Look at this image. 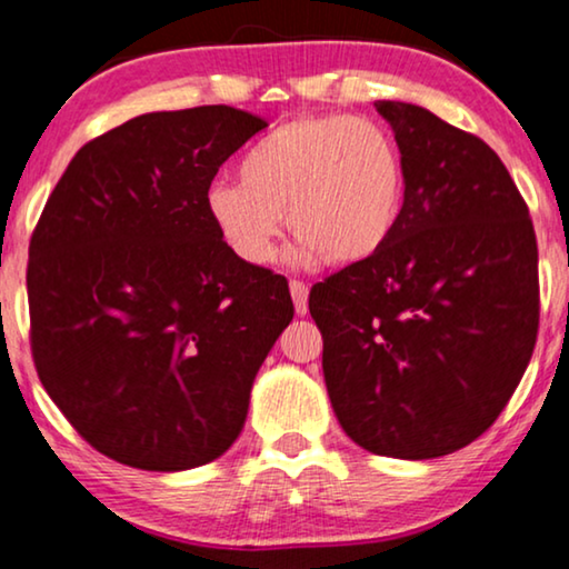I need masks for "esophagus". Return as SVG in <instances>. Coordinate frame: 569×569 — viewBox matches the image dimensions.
<instances>
[{
  "instance_id": "esophagus-1",
  "label": "esophagus",
  "mask_w": 569,
  "mask_h": 569,
  "mask_svg": "<svg viewBox=\"0 0 569 569\" xmlns=\"http://www.w3.org/2000/svg\"><path fill=\"white\" fill-rule=\"evenodd\" d=\"M290 292H292L295 310H298V316H306L308 313V284L300 282V279H292Z\"/></svg>"
}]
</instances>
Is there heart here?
Instances as JSON below:
<instances>
[{"label": "heart", "instance_id": "b5f03b06", "mask_svg": "<svg viewBox=\"0 0 569 569\" xmlns=\"http://www.w3.org/2000/svg\"><path fill=\"white\" fill-rule=\"evenodd\" d=\"M240 183L209 186L204 209L248 267L277 259L283 214L300 263H360L391 240L407 199V158L383 123L352 113L287 121L243 154Z\"/></svg>", "mask_w": 569, "mask_h": 569}]
</instances>
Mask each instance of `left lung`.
<instances>
[{
  "label": "left lung",
  "mask_w": 569,
  "mask_h": 569,
  "mask_svg": "<svg viewBox=\"0 0 569 569\" xmlns=\"http://www.w3.org/2000/svg\"><path fill=\"white\" fill-rule=\"evenodd\" d=\"M407 158L393 236L313 284L339 425L376 456H448L485 435L539 333V248L508 168L427 108L378 100Z\"/></svg>",
  "instance_id": "obj_1"
}]
</instances>
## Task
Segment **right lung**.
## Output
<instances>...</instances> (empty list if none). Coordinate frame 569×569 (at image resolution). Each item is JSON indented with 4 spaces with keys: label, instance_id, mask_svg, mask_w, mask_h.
<instances>
[{
    "label": "right lung",
    "instance_id": "right-lung-1",
    "mask_svg": "<svg viewBox=\"0 0 569 569\" xmlns=\"http://www.w3.org/2000/svg\"><path fill=\"white\" fill-rule=\"evenodd\" d=\"M267 129L230 106L137 116L74 154L28 248L38 378L98 453L144 471L220 458L292 321L290 287L209 222L217 170Z\"/></svg>",
    "mask_w": 569,
    "mask_h": 569
}]
</instances>
